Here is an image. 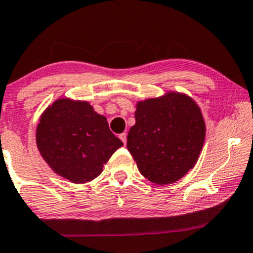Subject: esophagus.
<instances>
[{"label":"esophagus","mask_w":253,"mask_h":253,"mask_svg":"<svg viewBox=\"0 0 253 253\" xmlns=\"http://www.w3.org/2000/svg\"><path fill=\"white\" fill-rule=\"evenodd\" d=\"M119 138H121V140L123 141L124 145H126V132H122V134L119 135Z\"/></svg>","instance_id":"esophagus-1"}]
</instances>
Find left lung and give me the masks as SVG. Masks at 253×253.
Listing matches in <instances>:
<instances>
[{
	"mask_svg": "<svg viewBox=\"0 0 253 253\" xmlns=\"http://www.w3.org/2000/svg\"><path fill=\"white\" fill-rule=\"evenodd\" d=\"M135 121L126 148L141 175L153 183L169 184L194 167L205 140V123L191 97L169 93L138 102Z\"/></svg>",
	"mask_w": 253,
	"mask_h": 253,
	"instance_id": "1",
	"label": "left lung"
}]
</instances>
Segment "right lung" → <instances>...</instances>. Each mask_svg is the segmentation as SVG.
<instances>
[{"mask_svg":"<svg viewBox=\"0 0 253 253\" xmlns=\"http://www.w3.org/2000/svg\"><path fill=\"white\" fill-rule=\"evenodd\" d=\"M37 147L48 165L73 183L101 173L104 164L123 146L88 102L60 99L45 110L36 132Z\"/></svg>","mask_w":253,"mask_h":253,"instance_id":"right-lung-1","label":"right lung"}]
</instances>
